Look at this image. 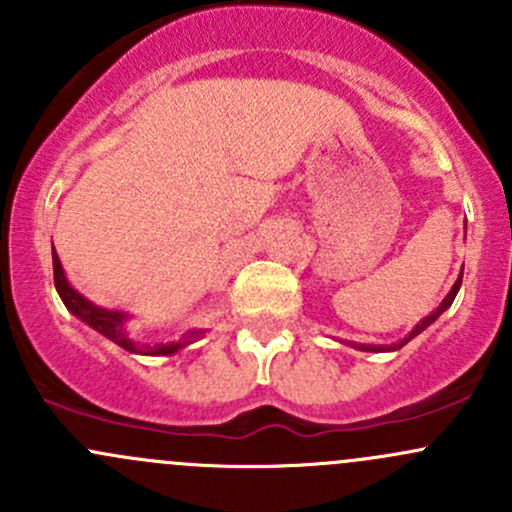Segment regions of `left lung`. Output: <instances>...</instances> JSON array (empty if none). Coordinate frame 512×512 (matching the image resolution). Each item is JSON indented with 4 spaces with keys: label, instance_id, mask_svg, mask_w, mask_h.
Wrapping results in <instances>:
<instances>
[{
    "label": "left lung",
    "instance_id": "8db88e82",
    "mask_svg": "<svg viewBox=\"0 0 512 512\" xmlns=\"http://www.w3.org/2000/svg\"><path fill=\"white\" fill-rule=\"evenodd\" d=\"M461 280H463V275L458 277V280H456V285L451 287V292H448V297L443 299V302H441V307H438L436 312H431V314H428V317H423V319H421V324H416V327L411 329V332H409V337H406L404 342H409V339H414L416 334H421L423 329L428 327V324H433V322H436V319L441 317V314L446 312L448 307H451V304H453V299H456V294H458V289H461ZM376 349H379V347H364V344H361V352H376Z\"/></svg>",
    "mask_w": 512,
    "mask_h": 512
}]
</instances>
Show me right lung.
Returning <instances> with one entry per match:
<instances>
[{
    "label": "right lung",
    "mask_w": 512,
    "mask_h": 512,
    "mask_svg": "<svg viewBox=\"0 0 512 512\" xmlns=\"http://www.w3.org/2000/svg\"><path fill=\"white\" fill-rule=\"evenodd\" d=\"M54 285H56V292H59L61 302L66 304V309H69L74 317H79L81 322L89 324L91 329H96L98 334H103L106 339H111L113 344H118V347L126 349V352L143 354V356H163V354L178 352L180 347H185V344H188V342H175V344H156V347H148V344H143L141 347L138 342H133V339L128 337L126 314L98 307V304L89 302L84 294L76 292V289L69 285V280H66L64 270H61L59 257H56V262H54Z\"/></svg>",
    "instance_id": "right-lung-1"
}]
</instances>
